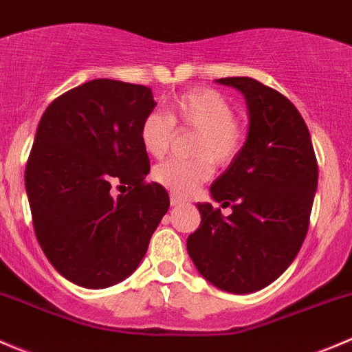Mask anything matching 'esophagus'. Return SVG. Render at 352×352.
<instances>
[{
	"mask_svg": "<svg viewBox=\"0 0 352 352\" xmlns=\"http://www.w3.org/2000/svg\"><path fill=\"white\" fill-rule=\"evenodd\" d=\"M169 200H171L173 207H177V205H183V204H184V198L177 197V195H175V193H171V197H169Z\"/></svg>",
	"mask_w": 352,
	"mask_h": 352,
	"instance_id": "obj_1",
	"label": "esophagus"
}]
</instances>
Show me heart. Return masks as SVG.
<instances>
[{
    "instance_id": "obj_1",
    "label": "heart",
    "mask_w": 352,
    "mask_h": 352,
    "mask_svg": "<svg viewBox=\"0 0 352 352\" xmlns=\"http://www.w3.org/2000/svg\"><path fill=\"white\" fill-rule=\"evenodd\" d=\"M197 130L190 161H168L152 171L155 183L177 197H188L212 176L215 166H229L241 154L246 126L234 116L232 104L210 87L184 90L169 102V118L152 111L140 124V144L145 154L162 159L173 131Z\"/></svg>"
}]
</instances>
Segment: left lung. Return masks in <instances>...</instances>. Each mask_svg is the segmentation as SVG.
Listing matches in <instances>:
<instances>
[{"label": "left lung", "instance_id": "1", "mask_svg": "<svg viewBox=\"0 0 352 352\" xmlns=\"http://www.w3.org/2000/svg\"><path fill=\"white\" fill-rule=\"evenodd\" d=\"M219 83L241 90L250 130L241 154L212 183L214 200L231 205L228 217L197 204L200 226L186 248L198 272L222 291L255 293L293 263L306 238L318 164L311 137L294 104L250 76Z\"/></svg>", "mask_w": 352, "mask_h": 352}]
</instances>
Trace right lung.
Instances as JSON below:
<instances>
[{"instance_id": "1", "label": "right lung", "mask_w": 352, "mask_h": 352, "mask_svg": "<svg viewBox=\"0 0 352 352\" xmlns=\"http://www.w3.org/2000/svg\"><path fill=\"white\" fill-rule=\"evenodd\" d=\"M154 107L148 87L97 78L56 97L41 118L25 166L34 231L76 286L102 289L133 274L168 212V191L145 181L140 124Z\"/></svg>"}]
</instances>
